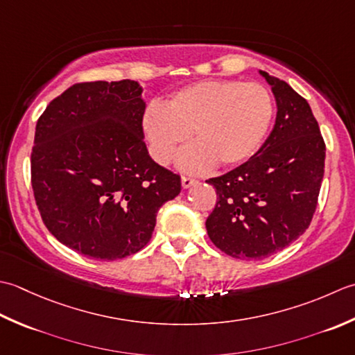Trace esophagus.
Listing matches in <instances>:
<instances>
[{
  "instance_id": "1",
  "label": "esophagus",
  "mask_w": 355,
  "mask_h": 355,
  "mask_svg": "<svg viewBox=\"0 0 355 355\" xmlns=\"http://www.w3.org/2000/svg\"><path fill=\"white\" fill-rule=\"evenodd\" d=\"M196 180H194L193 178H188V176H182V187L184 188H190Z\"/></svg>"
}]
</instances>
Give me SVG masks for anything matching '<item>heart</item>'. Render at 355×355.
Wrapping results in <instances>:
<instances>
[{
  "label": "heart",
  "mask_w": 355,
  "mask_h": 355,
  "mask_svg": "<svg viewBox=\"0 0 355 355\" xmlns=\"http://www.w3.org/2000/svg\"><path fill=\"white\" fill-rule=\"evenodd\" d=\"M274 103L266 87L257 83L208 79L173 93L164 107L151 105L144 116V130L151 153L161 164L178 157V167L188 173L234 167L262 146L272 119Z\"/></svg>",
  "instance_id": "obj_1"
}]
</instances>
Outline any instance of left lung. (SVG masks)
<instances>
[{
	"label": "left lung",
	"mask_w": 355,
	"mask_h": 355,
	"mask_svg": "<svg viewBox=\"0 0 355 355\" xmlns=\"http://www.w3.org/2000/svg\"><path fill=\"white\" fill-rule=\"evenodd\" d=\"M271 85L277 116L254 156L211 178L218 202L205 222L211 242L236 259L259 260L286 248L313 219L324 173V142L305 98L259 70Z\"/></svg>",
	"instance_id": "8db88e82"
}]
</instances>
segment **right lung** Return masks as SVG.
Instances as JSON below:
<instances>
[{
    "mask_svg": "<svg viewBox=\"0 0 355 355\" xmlns=\"http://www.w3.org/2000/svg\"><path fill=\"white\" fill-rule=\"evenodd\" d=\"M141 95L132 79L79 83L36 122L31 167L42 222L90 259L142 250L159 208L180 193V176L148 155Z\"/></svg>",
    "mask_w": 355,
    "mask_h": 355,
    "instance_id": "obj_1",
    "label": "right lung"
}]
</instances>
